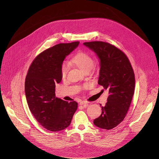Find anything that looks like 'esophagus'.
Instances as JSON below:
<instances>
[{
  "label": "esophagus",
  "mask_w": 159,
  "mask_h": 159,
  "mask_svg": "<svg viewBox=\"0 0 159 159\" xmlns=\"http://www.w3.org/2000/svg\"><path fill=\"white\" fill-rule=\"evenodd\" d=\"M80 105H84V104H88V102L87 101H80V103H79Z\"/></svg>",
  "instance_id": "34e87169"
}]
</instances>
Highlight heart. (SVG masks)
<instances>
[{
	"mask_svg": "<svg viewBox=\"0 0 159 159\" xmlns=\"http://www.w3.org/2000/svg\"><path fill=\"white\" fill-rule=\"evenodd\" d=\"M70 64L85 72L90 70L94 65V60L89 54L85 52H79L76 53L71 59ZM68 72V66L65 63H63L61 67V76L63 79L65 78Z\"/></svg>",
	"mask_w": 159,
	"mask_h": 159,
	"instance_id": "b5f03b06",
	"label": "heart"
}]
</instances>
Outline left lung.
Masks as SVG:
<instances>
[{
  "mask_svg": "<svg viewBox=\"0 0 159 159\" xmlns=\"http://www.w3.org/2000/svg\"><path fill=\"white\" fill-rule=\"evenodd\" d=\"M84 44L98 56V84L108 89L109 94L106 105L101 107V115L94 120V124L102 129H111L123 121L130 106L135 84L133 68L127 56L114 45L99 41Z\"/></svg>",
  "mask_w": 159,
  "mask_h": 159,
  "instance_id": "8db88e82",
  "label": "left lung"
}]
</instances>
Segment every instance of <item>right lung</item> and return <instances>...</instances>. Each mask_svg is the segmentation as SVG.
<instances>
[{"label":"right lung","mask_w":159,"mask_h":159,"mask_svg":"<svg viewBox=\"0 0 159 159\" xmlns=\"http://www.w3.org/2000/svg\"><path fill=\"white\" fill-rule=\"evenodd\" d=\"M79 41L60 43L39 54L31 64L25 79V94L29 108L38 122L52 131L69 126L76 111L75 101H65L55 96V84L61 80L63 61Z\"/></svg>","instance_id":"add662e5"}]
</instances>
